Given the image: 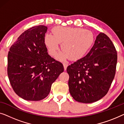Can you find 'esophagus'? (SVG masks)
<instances>
[{
	"label": "esophagus",
	"mask_w": 124,
	"mask_h": 124,
	"mask_svg": "<svg viewBox=\"0 0 124 124\" xmlns=\"http://www.w3.org/2000/svg\"><path fill=\"white\" fill-rule=\"evenodd\" d=\"M63 65L64 70H66V69H67V67L68 66V64L67 63H63Z\"/></svg>",
	"instance_id": "obj_1"
}]
</instances>
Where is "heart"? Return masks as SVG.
Masks as SVG:
<instances>
[{"label": "heart", "instance_id": "heart-1", "mask_svg": "<svg viewBox=\"0 0 124 124\" xmlns=\"http://www.w3.org/2000/svg\"><path fill=\"white\" fill-rule=\"evenodd\" d=\"M51 34L45 35L44 43L49 54L55 56L59 50V43H62L63 51L57 58L64 61L69 57L78 60L84 56L93 44L94 36L91 31L80 28L57 27Z\"/></svg>", "mask_w": 124, "mask_h": 124}]
</instances>
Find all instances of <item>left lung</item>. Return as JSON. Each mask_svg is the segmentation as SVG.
<instances>
[{
    "mask_svg": "<svg viewBox=\"0 0 124 124\" xmlns=\"http://www.w3.org/2000/svg\"><path fill=\"white\" fill-rule=\"evenodd\" d=\"M117 51L110 39L101 32L89 52L69 66V86L75 100L90 103L105 96L114 79Z\"/></svg>",
    "mask_w": 124,
    "mask_h": 124,
    "instance_id": "8db88e82",
    "label": "left lung"
}]
</instances>
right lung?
<instances>
[{
  "label": "right lung",
  "mask_w": 124,
  "mask_h": 124,
  "mask_svg": "<svg viewBox=\"0 0 124 124\" xmlns=\"http://www.w3.org/2000/svg\"><path fill=\"white\" fill-rule=\"evenodd\" d=\"M46 26L40 25L22 33L9 49L7 72L16 93L27 101L42 100L63 72L61 63L52 58L44 43Z\"/></svg>",
  "instance_id": "right-lung-1"
}]
</instances>
